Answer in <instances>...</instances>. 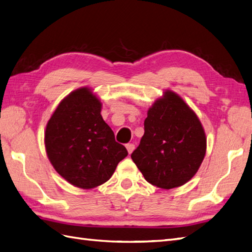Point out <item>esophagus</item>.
Wrapping results in <instances>:
<instances>
[{
    "instance_id": "esophagus-1",
    "label": "esophagus",
    "mask_w": 252,
    "mask_h": 252,
    "mask_svg": "<svg viewBox=\"0 0 252 252\" xmlns=\"http://www.w3.org/2000/svg\"><path fill=\"white\" fill-rule=\"evenodd\" d=\"M126 149H127L128 153H129V154H131V153H132V152H133V150H134V144H132V143H128V144L126 145Z\"/></svg>"
}]
</instances>
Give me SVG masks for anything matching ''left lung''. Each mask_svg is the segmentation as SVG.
Returning <instances> with one entry per match:
<instances>
[{
	"instance_id": "obj_1",
	"label": "left lung",
	"mask_w": 252,
	"mask_h": 252,
	"mask_svg": "<svg viewBox=\"0 0 252 252\" xmlns=\"http://www.w3.org/2000/svg\"><path fill=\"white\" fill-rule=\"evenodd\" d=\"M205 153L206 136L197 114L167 90L147 111L144 134L131 159L152 185L172 189L192 179Z\"/></svg>"
}]
</instances>
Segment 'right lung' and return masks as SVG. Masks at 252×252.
<instances>
[{
	"label": "right lung",
	"mask_w": 252,
	"mask_h": 252,
	"mask_svg": "<svg viewBox=\"0 0 252 252\" xmlns=\"http://www.w3.org/2000/svg\"><path fill=\"white\" fill-rule=\"evenodd\" d=\"M100 99L88 87L59 103L45 131L47 156L71 185L92 189L109 181L128 152L103 121Z\"/></svg>",
	"instance_id": "right-lung-1"
}]
</instances>
